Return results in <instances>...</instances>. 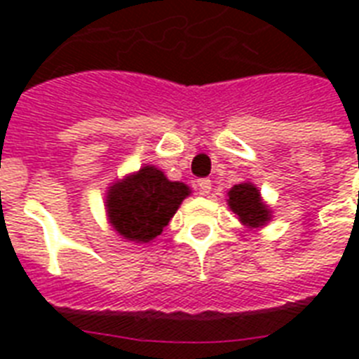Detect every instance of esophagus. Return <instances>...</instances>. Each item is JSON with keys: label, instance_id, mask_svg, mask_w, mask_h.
Segmentation results:
<instances>
[{"label": "esophagus", "instance_id": "34e87169", "mask_svg": "<svg viewBox=\"0 0 359 359\" xmlns=\"http://www.w3.org/2000/svg\"><path fill=\"white\" fill-rule=\"evenodd\" d=\"M197 186H199V191H201L203 196H208V194L212 191V182H210L208 179L197 180Z\"/></svg>", "mask_w": 359, "mask_h": 359}]
</instances>
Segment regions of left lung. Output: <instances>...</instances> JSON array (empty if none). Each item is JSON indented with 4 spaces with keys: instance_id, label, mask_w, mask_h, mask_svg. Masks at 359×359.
<instances>
[{
    "instance_id": "8db88e82",
    "label": "left lung",
    "mask_w": 359,
    "mask_h": 359,
    "mask_svg": "<svg viewBox=\"0 0 359 359\" xmlns=\"http://www.w3.org/2000/svg\"><path fill=\"white\" fill-rule=\"evenodd\" d=\"M227 205L248 229H261L272 219V210L261 197V190L250 180L235 184L227 191Z\"/></svg>"
}]
</instances>
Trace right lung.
<instances>
[{
	"label": "right lung",
	"instance_id": "right-lung-1",
	"mask_svg": "<svg viewBox=\"0 0 359 359\" xmlns=\"http://www.w3.org/2000/svg\"><path fill=\"white\" fill-rule=\"evenodd\" d=\"M190 186L169 180L156 165L115 180L106 191V214L109 225L128 242L147 244L162 235L180 203L190 196Z\"/></svg>",
	"mask_w": 359,
	"mask_h": 359
}]
</instances>
